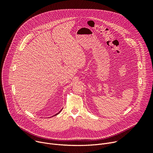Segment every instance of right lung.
Here are the masks:
<instances>
[{"mask_svg":"<svg viewBox=\"0 0 153 153\" xmlns=\"http://www.w3.org/2000/svg\"><path fill=\"white\" fill-rule=\"evenodd\" d=\"M61 110H62V109H61ZM61 111H59V112H58V114H56V115H54V116H55V115H58V114H59V113H60V112H61Z\"/></svg>","mask_w":153,"mask_h":153,"instance_id":"obj_1","label":"right lung"}]
</instances>
